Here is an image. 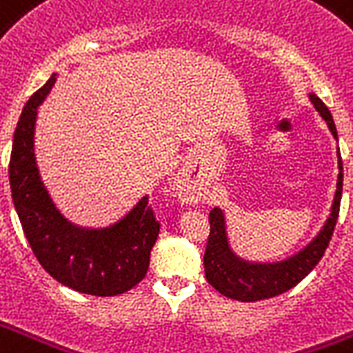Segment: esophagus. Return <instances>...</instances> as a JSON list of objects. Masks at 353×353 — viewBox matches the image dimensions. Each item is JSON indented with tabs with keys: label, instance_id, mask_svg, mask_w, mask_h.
Wrapping results in <instances>:
<instances>
[{
	"label": "esophagus",
	"instance_id": "obj_1",
	"mask_svg": "<svg viewBox=\"0 0 353 353\" xmlns=\"http://www.w3.org/2000/svg\"><path fill=\"white\" fill-rule=\"evenodd\" d=\"M172 188H174V192H176V196L179 198V200L198 201V188H196L194 185H190L185 176L174 177V181H172Z\"/></svg>",
	"mask_w": 353,
	"mask_h": 353
}]
</instances>
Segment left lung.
Masks as SVG:
<instances>
[{"label": "left lung", "instance_id": "8db88e82", "mask_svg": "<svg viewBox=\"0 0 353 353\" xmlns=\"http://www.w3.org/2000/svg\"><path fill=\"white\" fill-rule=\"evenodd\" d=\"M309 99L322 120L326 122L327 129L332 131L333 139L337 141V128H335L330 109L316 94L309 92ZM337 159V190L333 196L332 209H330L326 222L300 252L285 259L261 263V261H250L239 255L231 244L224 209L214 207L209 212L211 233H209V242H207L205 255H203V266H205L207 281L219 290L220 294L228 296L231 300H239V302H257V300L274 298L296 287L319 265L337 224L341 196H343V161H341L339 148Z\"/></svg>", "mask_w": 353, "mask_h": 353}]
</instances>
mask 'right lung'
Instances as JSON below:
<instances>
[{
    "label": "right lung",
    "instance_id": "1",
    "mask_svg": "<svg viewBox=\"0 0 353 353\" xmlns=\"http://www.w3.org/2000/svg\"><path fill=\"white\" fill-rule=\"evenodd\" d=\"M55 81L57 74L29 98L16 125L9 165L14 209L29 246L51 278L83 294H122L146 276L159 224L148 196L103 228L75 224L61 212L42 181L34 153L39 107Z\"/></svg>",
    "mask_w": 353,
    "mask_h": 353
}]
</instances>
